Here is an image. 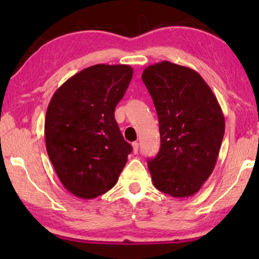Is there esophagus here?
<instances>
[{
  "instance_id": "esophagus-1",
  "label": "esophagus",
  "mask_w": 259,
  "mask_h": 259,
  "mask_svg": "<svg viewBox=\"0 0 259 259\" xmlns=\"http://www.w3.org/2000/svg\"><path fill=\"white\" fill-rule=\"evenodd\" d=\"M138 148H139V144L137 142H134L133 143V150H134L135 154H137V153H138Z\"/></svg>"
}]
</instances>
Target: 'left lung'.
Masks as SVG:
<instances>
[{
  "instance_id": "8db88e82",
  "label": "left lung",
  "mask_w": 259,
  "mask_h": 259,
  "mask_svg": "<svg viewBox=\"0 0 259 259\" xmlns=\"http://www.w3.org/2000/svg\"><path fill=\"white\" fill-rule=\"evenodd\" d=\"M159 117L161 146L148 160L157 190L187 198L212 174L225 133L216 96L194 69L161 61L143 72Z\"/></svg>"
}]
</instances>
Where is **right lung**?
I'll use <instances>...</instances> for the list:
<instances>
[{
	"label": "right lung",
	"mask_w": 259,
	"mask_h": 259,
	"mask_svg": "<svg viewBox=\"0 0 259 259\" xmlns=\"http://www.w3.org/2000/svg\"><path fill=\"white\" fill-rule=\"evenodd\" d=\"M133 73L129 65H94L69 77L50 100L47 152L60 183L77 198L111 190L133 151L114 117Z\"/></svg>",
	"instance_id": "1"
}]
</instances>
